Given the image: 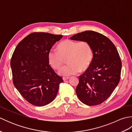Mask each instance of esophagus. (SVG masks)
I'll list each match as a JSON object with an SVG mask.
<instances>
[{
	"mask_svg": "<svg viewBox=\"0 0 132 132\" xmlns=\"http://www.w3.org/2000/svg\"><path fill=\"white\" fill-rule=\"evenodd\" d=\"M69 79V77H63V80L64 81H66V80H67L68 79Z\"/></svg>",
	"mask_w": 132,
	"mask_h": 132,
	"instance_id": "34e87169",
	"label": "esophagus"
}]
</instances>
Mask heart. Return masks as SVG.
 Listing matches in <instances>:
<instances>
[{"label": "heart", "mask_w": 132, "mask_h": 132, "mask_svg": "<svg viewBox=\"0 0 132 132\" xmlns=\"http://www.w3.org/2000/svg\"><path fill=\"white\" fill-rule=\"evenodd\" d=\"M58 51L51 49L47 54V60L53 69L60 70L68 60L69 64L59 71L63 76H70L86 70L93 60L94 53L92 47L88 42H79L69 39L64 40L58 44Z\"/></svg>", "instance_id": "b5f03b06"}]
</instances>
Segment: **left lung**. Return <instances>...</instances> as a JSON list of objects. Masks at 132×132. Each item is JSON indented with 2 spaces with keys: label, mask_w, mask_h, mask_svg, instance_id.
Instances as JSON below:
<instances>
[{
  "label": "left lung",
  "mask_w": 132,
  "mask_h": 132,
  "mask_svg": "<svg viewBox=\"0 0 132 132\" xmlns=\"http://www.w3.org/2000/svg\"><path fill=\"white\" fill-rule=\"evenodd\" d=\"M70 38L88 42L94 53L90 66L79 77L77 96L87 105L100 104L111 96L119 83L122 63L118 51L108 38L92 30L77 33Z\"/></svg>",
  "instance_id": "8db88e82"
}]
</instances>
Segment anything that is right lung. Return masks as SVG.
Returning a JSON list of instances; mask_svg holds the SVG:
<instances>
[{
  "label": "right lung",
  "instance_id": "right-lung-1",
  "mask_svg": "<svg viewBox=\"0 0 132 132\" xmlns=\"http://www.w3.org/2000/svg\"><path fill=\"white\" fill-rule=\"evenodd\" d=\"M45 32L32 33L17 45L11 60L13 85L28 102L38 106L51 103L62 78L49 63L47 54L62 38Z\"/></svg>",
  "mask_w": 132,
  "mask_h": 132
}]
</instances>
